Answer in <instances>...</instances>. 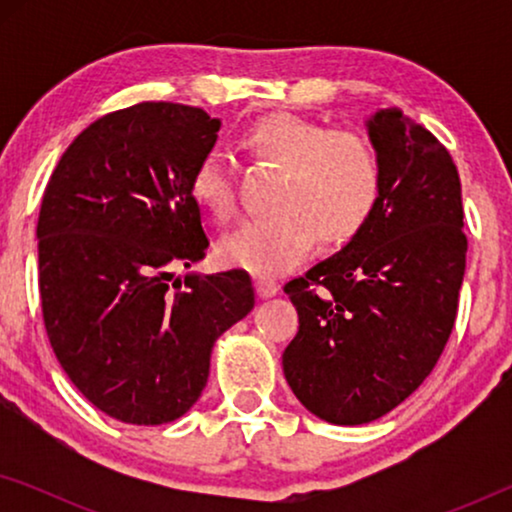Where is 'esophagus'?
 Instances as JSON below:
<instances>
[{"mask_svg": "<svg viewBox=\"0 0 512 512\" xmlns=\"http://www.w3.org/2000/svg\"><path fill=\"white\" fill-rule=\"evenodd\" d=\"M256 293L261 298H272L279 293V284L272 282V279H256Z\"/></svg>", "mask_w": 512, "mask_h": 512, "instance_id": "1", "label": "esophagus"}]
</instances>
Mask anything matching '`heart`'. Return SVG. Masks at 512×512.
<instances>
[{"label": "heart", "instance_id": "1", "mask_svg": "<svg viewBox=\"0 0 512 512\" xmlns=\"http://www.w3.org/2000/svg\"><path fill=\"white\" fill-rule=\"evenodd\" d=\"M244 144L256 158L282 167L275 212L244 221L219 242L223 265L256 277H277L310 254L314 240L340 247L359 237L382 202V165L366 139L328 130L310 118L268 114L251 123ZM193 198L216 221L235 214L228 160L209 151L191 177Z\"/></svg>", "mask_w": 512, "mask_h": 512}]
</instances>
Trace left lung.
Wrapping results in <instances>:
<instances>
[{
  "mask_svg": "<svg viewBox=\"0 0 512 512\" xmlns=\"http://www.w3.org/2000/svg\"><path fill=\"white\" fill-rule=\"evenodd\" d=\"M366 128L382 165L373 221L284 286L300 324L284 377L312 415L340 426L380 419L429 377L457 319L468 249L450 151L396 107Z\"/></svg>",
  "mask_w": 512,
  "mask_h": 512,
  "instance_id": "obj_1",
  "label": "left lung"
}]
</instances>
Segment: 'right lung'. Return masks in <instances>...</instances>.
<instances>
[{
  "instance_id": "right-lung-1",
  "label": "right lung",
  "mask_w": 512,
  "mask_h": 512,
  "mask_svg": "<svg viewBox=\"0 0 512 512\" xmlns=\"http://www.w3.org/2000/svg\"><path fill=\"white\" fill-rule=\"evenodd\" d=\"M219 118L142 102L90 123L62 153L37 223L48 340L104 415L156 426L193 408L216 338L254 310L242 270L174 279L205 258L191 177Z\"/></svg>"
}]
</instances>
